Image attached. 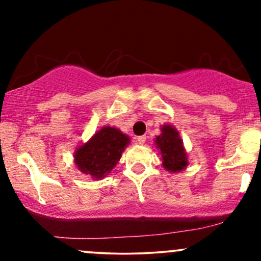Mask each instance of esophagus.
Returning <instances> with one entry per match:
<instances>
[{
  "label": "esophagus",
  "instance_id": "1",
  "mask_svg": "<svg viewBox=\"0 0 261 261\" xmlns=\"http://www.w3.org/2000/svg\"><path fill=\"white\" fill-rule=\"evenodd\" d=\"M136 142L139 143V145H143V143L146 142V136H139V137H136Z\"/></svg>",
  "mask_w": 261,
  "mask_h": 261
}]
</instances>
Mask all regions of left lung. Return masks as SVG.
<instances>
[{
	"mask_svg": "<svg viewBox=\"0 0 261 261\" xmlns=\"http://www.w3.org/2000/svg\"><path fill=\"white\" fill-rule=\"evenodd\" d=\"M155 145L161 149L163 167L169 172H179L188 166V157L182 147L178 131L170 125L162 127V134L155 137Z\"/></svg>",
	"mask_w": 261,
	"mask_h": 261,
	"instance_id": "1",
	"label": "left lung"
}]
</instances>
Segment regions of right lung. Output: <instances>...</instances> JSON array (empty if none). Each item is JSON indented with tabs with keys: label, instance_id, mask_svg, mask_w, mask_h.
Here are the masks:
<instances>
[{
	"label": "right lung",
	"instance_id": "right-lung-1",
	"mask_svg": "<svg viewBox=\"0 0 261 261\" xmlns=\"http://www.w3.org/2000/svg\"><path fill=\"white\" fill-rule=\"evenodd\" d=\"M128 137L115 127L104 126L88 142L77 148L74 163L79 169L94 179L104 178L120 160Z\"/></svg>",
	"mask_w": 261,
	"mask_h": 261
}]
</instances>
